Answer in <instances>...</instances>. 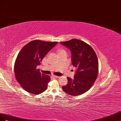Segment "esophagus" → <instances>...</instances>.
Here are the masks:
<instances>
[{"label": "esophagus", "instance_id": "obj_1", "mask_svg": "<svg viewBox=\"0 0 121 121\" xmlns=\"http://www.w3.org/2000/svg\"><path fill=\"white\" fill-rule=\"evenodd\" d=\"M52 78H59V77H58V76H56V75H52Z\"/></svg>", "mask_w": 121, "mask_h": 121}]
</instances>
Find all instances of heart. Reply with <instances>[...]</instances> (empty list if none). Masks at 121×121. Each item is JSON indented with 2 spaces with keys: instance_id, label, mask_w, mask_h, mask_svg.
Segmentation results:
<instances>
[{
  "instance_id": "heart-1",
  "label": "heart",
  "mask_w": 121,
  "mask_h": 121,
  "mask_svg": "<svg viewBox=\"0 0 121 121\" xmlns=\"http://www.w3.org/2000/svg\"><path fill=\"white\" fill-rule=\"evenodd\" d=\"M65 52V51L64 50H61L59 51V53H61V52Z\"/></svg>"
}]
</instances>
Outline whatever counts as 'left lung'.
<instances>
[{"instance_id":"left-lung-1","label":"left lung","mask_w":121,"mask_h":121,"mask_svg":"<svg viewBox=\"0 0 121 121\" xmlns=\"http://www.w3.org/2000/svg\"><path fill=\"white\" fill-rule=\"evenodd\" d=\"M71 53V64L77 68L74 78L67 77L68 82L63 90L72 96L83 94L91 88L98 73V60L95 51L84 41L72 39L60 42Z\"/></svg>"}]
</instances>
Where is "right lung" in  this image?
<instances>
[{
	"label": "right lung",
	"mask_w": 121,
	"mask_h": 121,
	"mask_svg": "<svg viewBox=\"0 0 121 121\" xmlns=\"http://www.w3.org/2000/svg\"><path fill=\"white\" fill-rule=\"evenodd\" d=\"M57 43L34 40L20 51L15 61L14 72L17 81L26 91L38 95L46 90L50 77L41 73L36 67Z\"/></svg>",
	"instance_id": "1"
}]
</instances>
